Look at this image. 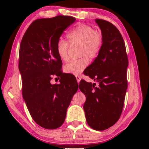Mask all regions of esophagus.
I'll return each mask as SVG.
<instances>
[{"label": "esophagus", "mask_w": 149, "mask_h": 149, "mask_svg": "<svg viewBox=\"0 0 149 149\" xmlns=\"http://www.w3.org/2000/svg\"><path fill=\"white\" fill-rule=\"evenodd\" d=\"M75 77H76V79H77V83H78V84H79V81H80V80H81V77L79 76H78V75H76V76H75Z\"/></svg>", "instance_id": "obj_1"}]
</instances>
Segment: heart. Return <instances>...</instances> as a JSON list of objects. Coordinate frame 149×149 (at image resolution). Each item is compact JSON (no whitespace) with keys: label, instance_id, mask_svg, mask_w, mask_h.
I'll return each instance as SVG.
<instances>
[{"label":"heart","instance_id":"heart-1","mask_svg":"<svg viewBox=\"0 0 149 149\" xmlns=\"http://www.w3.org/2000/svg\"><path fill=\"white\" fill-rule=\"evenodd\" d=\"M70 43L79 45L81 56L87 55L93 58L97 56L101 47L102 39L99 32L95 31L92 27L81 24L71 30L67 35ZM68 42L60 39L56 44V52L60 59L65 61L68 59ZM89 61L86 57L72 60L64 68V72L70 74L79 75L87 67Z\"/></svg>","mask_w":149,"mask_h":149}]
</instances>
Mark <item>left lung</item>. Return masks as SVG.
<instances>
[{"label": "left lung", "instance_id": "1", "mask_svg": "<svg viewBox=\"0 0 149 149\" xmlns=\"http://www.w3.org/2000/svg\"><path fill=\"white\" fill-rule=\"evenodd\" d=\"M95 22L101 30L102 43L94 62L84 73L98 85L82 80L79 89L86 97L84 109L88 125L102 131L114 125L122 114L127 88L128 60L119 30L105 20L97 19Z\"/></svg>", "mask_w": 149, "mask_h": 149}]
</instances>
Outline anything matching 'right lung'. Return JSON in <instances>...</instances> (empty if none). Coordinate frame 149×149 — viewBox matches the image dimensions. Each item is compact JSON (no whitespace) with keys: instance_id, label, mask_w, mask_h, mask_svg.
<instances>
[{"instance_id":"1","label":"right lung","mask_w":149,"mask_h":149,"mask_svg":"<svg viewBox=\"0 0 149 149\" xmlns=\"http://www.w3.org/2000/svg\"><path fill=\"white\" fill-rule=\"evenodd\" d=\"M71 16H58L34 21L19 47V70L22 95L33 120L45 129H56L64 123L66 111L78 84L72 75L62 73L56 44L64 30L74 23ZM54 76L59 84H52Z\"/></svg>"}]
</instances>
